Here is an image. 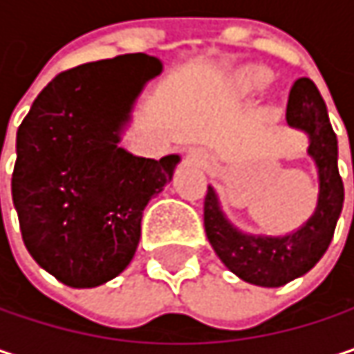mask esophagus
I'll return each instance as SVG.
<instances>
[{
  "label": "esophagus",
  "instance_id": "1",
  "mask_svg": "<svg viewBox=\"0 0 354 354\" xmlns=\"http://www.w3.org/2000/svg\"><path fill=\"white\" fill-rule=\"evenodd\" d=\"M192 160H194V162H198V164H207V162H205V160H203V158H201V156L196 153V151L192 153Z\"/></svg>",
  "mask_w": 354,
  "mask_h": 354
}]
</instances>
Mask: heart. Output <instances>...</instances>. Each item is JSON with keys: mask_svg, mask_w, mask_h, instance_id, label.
<instances>
[{"mask_svg": "<svg viewBox=\"0 0 354 354\" xmlns=\"http://www.w3.org/2000/svg\"><path fill=\"white\" fill-rule=\"evenodd\" d=\"M270 81H272L270 71H266V68H253V71H249L245 75V79L241 82V88L245 93H255V91L263 88Z\"/></svg>", "mask_w": 354, "mask_h": 354, "instance_id": "heart-1", "label": "heart"}]
</instances>
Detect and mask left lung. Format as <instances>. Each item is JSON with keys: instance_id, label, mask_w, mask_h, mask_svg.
Instances as JSON below:
<instances>
[{"instance_id": "obj_1", "label": "left lung", "mask_w": 354, "mask_h": 354, "mask_svg": "<svg viewBox=\"0 0 354 354\" xmlns=\"http://www.w3.org/2000/svg\"><path fill=\"white\" fill-rule=\"evenodd\" d=\"M288 123L310 133L308 151L320 174L318 209L300 231L286 237L243 235L223 216L210 186L205 196V231L216 255L241 279L266 288H279L318 263L333 241L344 201L337 166V136L330 127L324 99L310 79L294 82L288 103Z\"/></svg>"}]
</instances>
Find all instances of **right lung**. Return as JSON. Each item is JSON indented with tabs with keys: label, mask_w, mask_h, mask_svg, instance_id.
<instances>
[{
	"label": "right lung",
	"mask_w": 354,
	"mask_h": 354,
	"mask_svg": "<svg viewBox=\"0 0 354 354\" xmlns=\"http://www.w3.org/2000/svg\"><path fill=\"white\" fill-rule=\"evenodd\" d=\"M162 62L142 52L56 75L17 127L12 196L26 249L71 288L123 272L140 243L147 201L170 180L178 156L136 158L119 129Z\"/></svg>",
	"instance_id": "right-lung-1"
}]
</instances>
